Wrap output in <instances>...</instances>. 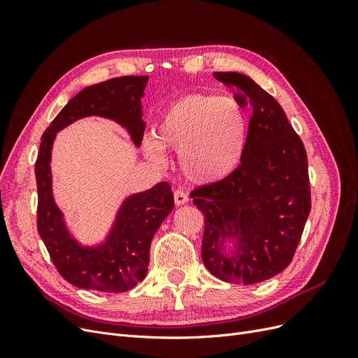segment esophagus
Masks as SVG:
<instances>
[{"label":"esophagus","mask_w":358,"mask_h":358,"mask_svg":"<svg viewBox=\"0 0 358 358\" xmlns=\"http://www.w3.org/2000/svg\"><path fill=\"white\" fill-rule=\"evenodd\" d=\"M173 196H175V203H176V206L185 204V203L188 201V194H187L185 191H183V189H180V188L175 189V192H173Z\"/></svg>","instance_id":"esophagus-1"}]
</instances>
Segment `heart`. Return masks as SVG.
Returning a JSON list of instances; mask_svg holds the SVG:
<instances>
[{"mask_svg":"<svg viewBox=\"0 0 358 358\" xmlns=\"http://www.w3.org/2000/svg\"><path fill=\"white\" fill-rule=\"evenodd\" d=\"M246 117L236 101L218 95L191 94L171 103L157 127V140L145 142L146 157L161 166L164 150L179 152L187 178L210 183L239 166L246 142Z\"/></svg>","mask_w":358,"mask_h":358,"instance_id":"1","label":"heart"}]
</instances>
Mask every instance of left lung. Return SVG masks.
I'll return each mask as SVG.
<instances>
[{
  "label": "left lung",
  "mask_w": 358,
  "mask_h": 358,
  "mask_svg": "<svg viewBox=\"0 0 358 358\" xmlns=\"http://www.w3.org/2000/svg\"><path fill=\"white\" fill-rule=\"evenodd\" d=\"M241 107H251L241 164L229 176L191 192L204 216L201 258L212 275L231 284H257L289 266L310 212L308 155L272 95L251 78L213 73ZM236 234L238 252H219Z\"/></svg>",
  "instance_id": "8db88e82"
}]
</instances>
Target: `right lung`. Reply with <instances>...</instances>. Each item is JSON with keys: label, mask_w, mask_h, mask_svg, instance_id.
Here are the masks:
<instances>
[{"label": "right lung", "mask_w": 358, "mask_h": 358, "mask_svg": "<svg viewBox=\"0 0 358 358\" xmlns=\"http://www.w3.org/2000/svg\"><path fill=\"white\" fill-rule=\"evenodd\" d=\"M146 83L148 76H122L88 86L73 96L41 136L36 161L37 230L53 266L74 287L103 292L134 288L146 276L150 242L173 210L175 200L169 182L131 196L119 210L109 241L99 248H82L67 233L52 197L49 162L53 140L59 129L76 119L96 115L122 124L140 146L146 127L140 99Z\"/></svg>", "instance_id": "obj_1"}]
</instances>
